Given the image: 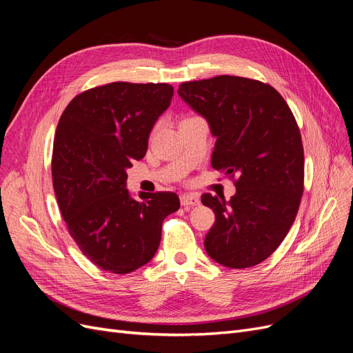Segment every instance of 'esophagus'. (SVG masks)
<instances>
[{"label": "esophagus", "mask_w": 353, "mask_h": 353, "mask_svg": "<svg viewBox=\"0 0 353 353\" xmlns=\"http://www.w3.org/2000/svg\"><path fill=\"white\" fill-rule=\"evenodd\" d=\"M179 200L183 206H197L200 203V199L196 194H183L179 197Z\"/></svg>", "instance_id": "34e87169"}]
</instances>
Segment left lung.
Wrapping results in <instances>:
<instances>
[{"label": "left lung", "instance_id": "8db88e82", "mask_svg": "<svg viewBox=\"0 0 353 353\" xmlns=\"http://www.w3.org/2000/svg\"><path fill=\"white\" fill-rule=\"evenodd\" d=\"M178 94L208 119L216 137L212 168L237 188L230 201L201 196L215 213L205 249L228 268H250L276 250L297 215L305 179L301 130L283 95L261 81L219 74L183 82Z\"/></svg>", "mask_w": 353, "mask_h": 353}]
</instances>
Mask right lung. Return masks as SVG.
<instances>
[{
	"label": "right lung",
	"mask_w": 353,
	"mask_h": 353,
	"mask_svg": "<svg viewBox=\"0 0 353 353\" xmlns=\"http://www.w3.org/2000/svg\"><path fill=\"white\" fill-rule=\"evenodd\" d=\"M174 95L169 83L110 82L78 94L52 145V185L70 237L103 271L130 274L150 261L163 219L179 209L172 191L130 197L126 169L144 157L154 122Z\"/></svg>",
	"instance_id": "1"
}]
</instances>
